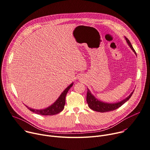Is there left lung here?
Returning a JSON list of instances; mask_svg holds the SVG:
<instances>
[{"mask_svg":"<svg viewBox=\"0 0 150 150\" xmlns=\"http://www.w3.org/2000/svg\"><path fill=\"white\" fill-rule=\"evenodd\" d=\"M125 38L126 39V40L127 44L129 45V46H130V47L131 48V49L134 52V53L137 55V53L135 51V49H134V47H132V46L130 41L129 40V39L127 38H126V37H125ZM134 92V91L130 94V95H129V96H127L126 98L123 99V100H122V101L117 103L111 104V103H104V102H102L101 101H99L98 99H96L91 93L89 89H88L87 96H86V101H87V103L89 105V107L91 109L93 110V111L100 112L111 111H113L114 110L117 109L118 108L121 107L124 103H125L126 101H127L129 99H130V98L131 97V96L132 95Z\"/></svg>","mask_w":150,"mask_h":150,"instance_id":"8db88e82","label":"left lung"}]
</instances>
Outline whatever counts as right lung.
<instances>
[{"label":"right lung","instance_id":"add662e5","mask_svg":"<svg viewBox=\"0 0 150 150\" xmlns=\"http://www.w3.org/2000/svg\"><path fill=\"white\" fill-rule=\"evenodd\" d=\"M73 83L70 84L67 88L60 95L59 98L57 99V100L51 106H49L46 108L42 109V110H35L33 109L28 106L25 105L27 108L30 110L31 111L36 113L38 114L43 115H52L57 114H58L61 111H62L64 109L65 103V96L67 93L69 89L73 86Z\"/></svg>","mask_w":150,"mask_h":150}]
</instances>
